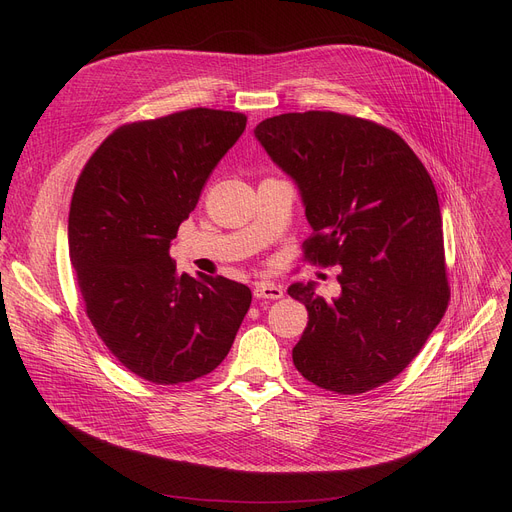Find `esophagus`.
Returning <instances> with one entry per match:
<instances>
[{
	"mask_svg": "<svg viewBox=\"0 0 512 512\" xmlns=\"http://www.w3.org/2000/svg\"><path fill=\"white\" fill-rule=\"evenodd\" d=\"M253 294H255V299L278 301V299L284 297V290L276 284H270V282H257L255 288H253Z\"/></svg>",
	"mask_w": 512,
	"mask_h": 512,
	"instance_id": "1",
	"label": "esophagus"
}]
</instances>
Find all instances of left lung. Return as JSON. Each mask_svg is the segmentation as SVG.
<instances>
[{
    "label": "left lung",
    "mask_w": 512,
    "mask_h": 512,
    "mask_svg": "<svg viewBox=\"0 0 512 512\" xmlns=\"http://www.w3.org/2000/svg\"><path fill=\"white\" fill-rule=\"evenodd\" d=\"M255 139L297 184L313 236L305 257L340 265V297L288 286L309 311L292 348L303 378L338 394L378 388L421 351L448 307L432 178L396 132L336 112L282 114Z\"/></svg>",
    "instance_id": "8db88e82"
}]
</instances>
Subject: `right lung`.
Here are the masks:
<instances>
[{
	"instance_id": "add662e5",
	"label": "right lung",
	"mask_w": 512,
	"mask_h": 512,
	"mask_svg": "<svg viewBox=\"0 0 512 512\" xmlns=\"http://www.w3.org/2000/svg\"><path fill=\"white\" fill-rule=\"evenodd\" d=\"M245 126L242 114L207 107L126 124L76 182L68 249L87 315L110 353L147 382L211 373L251 307L249 286L178 274L170 257L178 226Z\"/></svg>"
}]
</instances>
